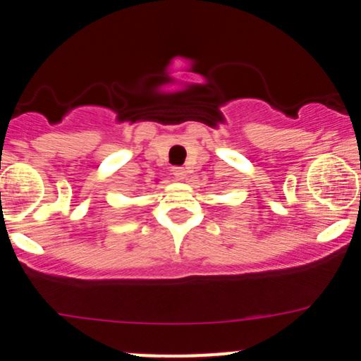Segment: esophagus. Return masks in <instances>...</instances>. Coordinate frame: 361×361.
<instances>
[{"label":"esophagus","instance_id":"1","mask_svg":"<svg viewBox=\"0 0 361 361\" xmlns=\"http://www.w3.org/2000/svg\"><path fill=\"white\" fill-rule=\"evenodd\" d=\"M173 171V176L176 178V180H185V176H186V171H185V168H181V166H175L171 169Z\"/></svg>","mask_w":361,"mask_h":361}]
</instances>
